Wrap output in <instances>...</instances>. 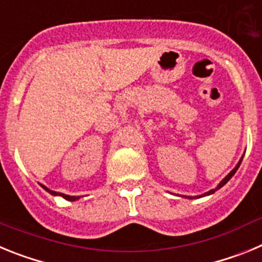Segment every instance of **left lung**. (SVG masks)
<instances>
[{"label":"left lung","mask_w":262,"mask_h":262,"mask_svg":"<svg viewBox=\"0 0 262 262\" xmlns=\"http://www.w3.org/2000/svg\"><path fill=\"white\" fill-rule=\"evenodd\" d=\"M242 161H243V156H242V159H240V161H239V163H237V165H236V166H235V168H233V169H232V170H231V172H230V173H228V174H227V176H226V177H224V178H223V180H222V181H221V184L217 185V186H216V187H215V189H211V190H210V191H207V193H205V194H202V195H198V196H186V198H190V200H194V198H201V196H205V195H210V194L215 193V191H216V190H217V189H221V187H222V186H224V185H226V184H227V182L230 181V180H231V177H232V176H233V174H235V173H236V170H237V169H239V166H240V164H242Z\"/></svg>","instance_id":"left-lung-1"}]
</instances>
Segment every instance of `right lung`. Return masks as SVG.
<instances>
[{"label":"right lung","instance_id":"obj_1","mask_svg":"<svg viewBox=\"0 0 262 262\" xmlns=\"http://www.w3.org/2000/svg\"><path fill=\"white\" fill-rule=\"evenodd\" d=\"M40 186L43 187V189H45L46 191H48V193H50V194H52V195H60V196H62V198H64V200H67V201H72V202H73V201H77L78 198H80V196H72V195H67V194L57 193V191L50 190V189H48V187H46L45 185H40Z\"/></svg>","mask_w":262,"mask_h":262}]
</instances>
